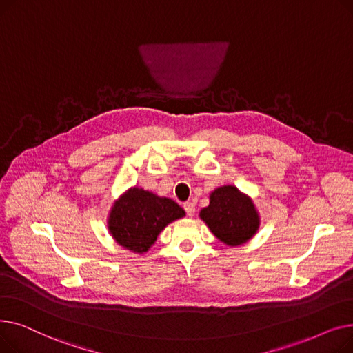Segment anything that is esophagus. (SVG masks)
<instances>
[{
	"label": "esophagus",
	"instance_id": "esophagus-1",
	"mask_svg": "<svg viewBox=\"0 0 353 353\" xmlns=\"http://www.w3.org/2000/svg\"><path fill=\"white\" fill-rule=\"evenodd\" d=\"M184 210H186V213H188V216H193L194 214V212H196V206H194V203L193 201H188V203H184Z\"/></svg>",
	"mask_w": 353,
	"mask_h": 353
}]
</instances>
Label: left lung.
Listing matches in <instances>:
<instances>
[{
    "mask_svg": "<svg viewBox=\"0 0 353 353\" xmlns=\"http://www.w3.org/2000/svg\"><path fill=\"white\" fill-rule=\"evenodd\" d=\"M200 219L228 246L246 243L261 225L252 199L234 186L217 188L210 194L209 206L200 210Z\"/></svg>",
    "mask_w": 353,
    "mask_h": 353,
    "instance_id": "8db88e82",
    "label": "left lung"
}]
</instances>
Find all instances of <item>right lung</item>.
<instances>
[{"label":"right lung","mask_w":353,"mask_h":353,"mask_svg":"<svg viewBox=\"0 0 353 353\" xmlns=\"http://www.w3.org/2000/svg\"><path fill=\"white\" fill-rule=\"evenodd\" d=\"M184 214L172 199L133 188L120 196L111 208L108 230L120 246L141 254L154 245L167 225Z\"/></svg>","instance_id":"right-lung-1"}]
</instances>
